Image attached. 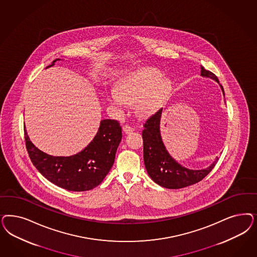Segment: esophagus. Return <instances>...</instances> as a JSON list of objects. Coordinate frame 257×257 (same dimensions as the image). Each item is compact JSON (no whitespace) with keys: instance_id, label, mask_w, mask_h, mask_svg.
<instances>
[{"instance_id":"34e87169","label":"esophagus","mask_w":257,"mask_h":257,"mask_svg":"<svg viewBox=\"0 0 257 257\" xmlns=\"http://www.w3.org/2000/svg\"><path fill=\"white\" fill-rule=\"evenodd\" d=\"M123 131H124V133H131L134 132V127L132 126L131 124H124V126H123Z\"/></svg>"}]
</instances>
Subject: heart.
<instances>
[{"instance_id":"obj_1","label":"heart","mask_w":257,"mask_h":257,"mask_svg":"<svg viewBox=\"0 0 257 257\" xmlns=\"http://www.w3.org/2000/svg\"><path fill=\"white\" fill-rule=\"evenodd\" d=\"M118 91H109L108 100L113 107L123 109L127 103H134L141 115H149L167 99L170 81L156 69L143 68L125 76L117 86Z\"/></svg>"}]
</instances>
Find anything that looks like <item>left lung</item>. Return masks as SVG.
I'll return each instance as SVG.
<instances>
[{"label": "left lung", "mask_w": 257, "mask_h": 257, "mask_svg": "<svg viewBox=\"0 0 257 257\" xmlns=\"http://www.w3.org/2000/svg\"><path fill=\"white\" fill-rule=\"evenodd\" d=\"M202 76L218 79L215 74L201 66ZM222 91V86L220 85ZM163 108L150 116L144 124L142 133L144 143V162L149 177L159 185L168 189H179L197 182L205 178L215 167L218 158L206 169L192 170L177 163L167 152L160 133V120Z\"/></svg>", "instance_id": "8db88e82"}]
</instances>
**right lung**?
Returning <instances> with one entry per match:
<instances>
[{
    "mask_svg": "<svg viewBox=\"0 0 257 257\" xmlns=\"http://www.w3.org/2000/svg\"><path fill=\"white\" fill-rule=\"evenodd\" d=\"M25 138L31 162L44 178L63 189L81 192L93 189L108 174L122 139V127L116 120H102L91 144L70 157H54L42 152L30 141L25 126Z\"/></svg>",
    "mask_w": 257,
    "mask_h": 257,
    "instance_id": "obj_1",
    "label": "right lung"
}]
</instances>
